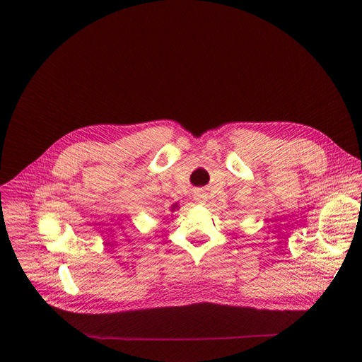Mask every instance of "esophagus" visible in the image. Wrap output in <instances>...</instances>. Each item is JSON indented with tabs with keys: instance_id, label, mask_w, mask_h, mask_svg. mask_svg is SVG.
<instances>
[{
	"instance_id": "obj_1",
	"label": "esophagus",
	"mask_w": 362,
	"mask_h": 362,
	"mask_svg": "<svg viewBox=\"0 0 362 362\" xmlns=\"http://www.w3.org/2000/svg\"><path fill=\"white\" fill-rule=\"evenodd\" d=\"M194 200L199 202V203H204L206 200H208V194H206L204 190H196L194 192Z\"/></svg>"
}]
</instances>
